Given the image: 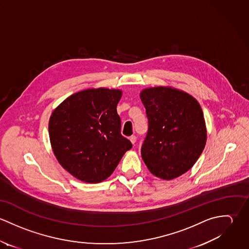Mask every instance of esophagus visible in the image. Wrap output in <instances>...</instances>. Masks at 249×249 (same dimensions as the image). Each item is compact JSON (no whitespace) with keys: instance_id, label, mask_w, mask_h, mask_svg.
Masks as SVG:
<instances>
[{"instance_id":"esophagus-1","label":"esophagus","mask_w":249,"mask_h":249,"mask_svg":"<svg viewBox=\"0 0 249 249\" xmlns=\"http://www.w3.org/2000/svg\"><path fill=\"white\" fill-rule=\"evenodd\" d=\"M129 140H130V142H132L133 144L136 142V140H137V138H136V136L135 135H132V136H130L129 137Z\"/></svg>"}]
</instances>
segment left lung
Masks as SVG:
<instances>
[{
  "mask_svg": "<svg viewBox=\"0 0 249 249\" xmlns=\"http://www.w3.org/2000/svg\"><path fill=\"white\" fill-rule=\"evenodd\" d=\"M148 129L141 154L149 172L172 180L188 172L206 143L203 112L191 95L170 87H154L140 94Z\"/></svg>",
  "mask_w": 249,
  "mask_h": 249,
  "instance_id": "1",
  "label": "left lung"
}]
</instances>
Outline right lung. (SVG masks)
Masks as SVG:
<instances>
[{
	"label": "right lung",
	"instance_id": "1",
	"mask_svg": "<svg viewBox=\"0 0 249 249\" xmlns=\"http://www.w3.org/2000/svg\"><path fill=\"white\" fill-rule=\"evenodd\" d=\"M122 92L87 89L72 94L52 114L49 134L54 155L74 178L99 183L109 178L132 147L121 134L117 105Z\"/></svg>",
	"mask_w": 249,
	"mask_h": 249
}]
</instances>
